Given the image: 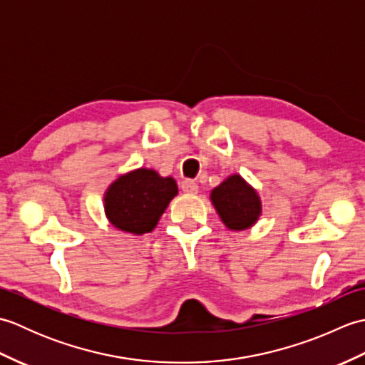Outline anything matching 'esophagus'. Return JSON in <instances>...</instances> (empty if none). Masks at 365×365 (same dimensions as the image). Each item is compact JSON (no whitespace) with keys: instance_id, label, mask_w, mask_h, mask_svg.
I'll use <instances>...</instances> for the list:
<instances>
[{"instance_id":"esophagus-1","label":"esophagus","mask_w":365,"mask_h":365,"mask_svg":"<svg viewBox=\"0 0 365 365\" xmlns=\"http://www.w3.org/2000/svg\"><path fill=\"white\" fill-rule=\"evenodd\" d=\"M182 190L185 192H190V195H195L199 190V185L195 180H191V178H187V180L182 182Z\"/></svg>"}]
</instances>
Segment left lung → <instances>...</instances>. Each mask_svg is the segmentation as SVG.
<instances>
[{"label":"left lung","mask_w":365,"mask_h":365,"mask_svg":"<svg viewBox=\"0 0 365 365\" xmlns=\"http://www.w3.org/2000/svg\"><path fill=\"white\" fill-rule=\"evenodd\" d=\"M210 200L221 221L230 230L250 229L262 215V202L257 191L238 174L229 175L213 188Z\"/></svg>","instance_id":"8db88e82"}]
</instances>
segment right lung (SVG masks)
I'll list each match as a JSON object with an SVG mask.
<instances>
[{
  "label": "right lung",
  "mask_w": 365,
  "mask_h": 365,
  "mask_svg": "<svg viewBox=\"0 0 365 365\" xmlns=\"http://www.w3.org/2000/svg\"><path fill=\"white\" fill-rule=\"evenodd\" d=\"M178 192L173 177L139 168L119 175L105 192L106 218L115 229L143 235L152 232Z\"/></svg>",
  "instance_id": "right-lung-1"
}]
</instances>
